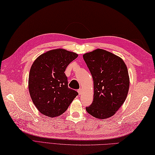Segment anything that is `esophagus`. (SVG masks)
<instances>
[{
    "instance_id": "1",
    "label": "esophagus",
    "mask_w": 155,
    "mask_h": 155,
    "mask_svg": "<svg viewBox=\"0 0 155 155\" xmlns=\"http://www.w3.org/2000/svg\"><path fill=\"white\" fill-rule=\"evenodd\" d=\"M78 93H79V95H81L82 94V89H79L78 90Z\"/></svg>"
}]
</instances>
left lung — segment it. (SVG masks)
Wrapping results in <instances>:
<instances>
[{"label":"left lung","instance_id":"obj_1","mask_svg":"<svg viewBox=\"0 0 155 155\" xmlns=\"http://www.w3.org/2000/svg\"><path fill=\"white\" fill-rule=\"evenodd\" d=\"M83 57L94 84L93 101L86 110L97 118H110L126 101L129 91L126 64L119 56L101 48L85 53Z\"/></svg>","mask_w":155,"mask_h":155}]
</instances>
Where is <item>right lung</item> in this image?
I'll return each instance as SVG.
<instances>
[{
	"instance_id": "1",
	"label": "right lung",
	"mask_w": 155,
	"mask_h": 155,
	"mask_svg": "<svg viewBox=\"0 0 155 155\" xmlns=\"http://www.w3.org/2000/svg\"><path fill=\"white\" fill-rule=\"evenodd\" d=\"M78 56L65 49H54L40 55L33 63L29 75V91L33 104L43 114L51 118L62 114L78 95L68 88L64 73Z\"/></svg>"
}]
</instances>
